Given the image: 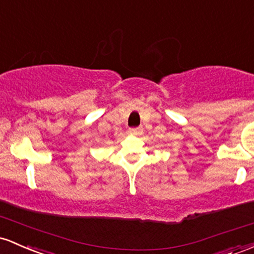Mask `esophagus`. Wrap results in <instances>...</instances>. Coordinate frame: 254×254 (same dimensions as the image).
<instances>
[{
  "instance_id": "obj_1",
  "label": "esophagus",
  "mask_w": 254,
  "mask_h": 254,
  "mask_svg": "<svg viewBox=\"0 0 254 254\" xmlns=\"http://www.w3.org/2000/svg\"><path fill=\"white\" fill-rule=\"evenodd\" d=\"M142 132V127H131V129H129V133H131V135H140Z\"/></svg>"
}]
</instances>
